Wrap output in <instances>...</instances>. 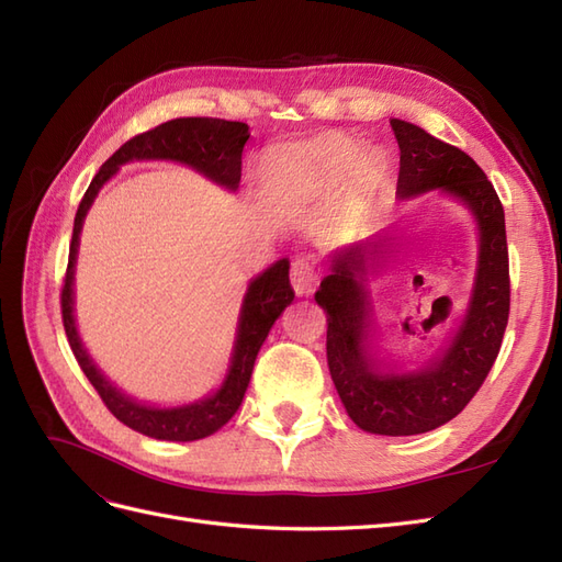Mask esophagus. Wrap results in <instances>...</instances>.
Segmentation results:
<instances>
[{"label":"esophagus","mask_w":562,"mask_h":562,"mask_svg":"<svg viewBox=\"0 0 562 562\" xmlns=\"http://www.w3.org/2000/svg\"><path fill=\"white\" fill-rule=\"evenodd\" d=\"M291 283H293V291L297 295H312L316 291V283H318L316 265L307 258H297L291 267Z\"/></svg>","instance_id":"obj_1"}]
</instances>
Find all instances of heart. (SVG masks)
I'll return each mask as SVG.
<instances>
[{"mask_svg": "<svg viewBox=\"0 0 562 562\" xmlns=\"http://www.w3.org/2000/svg\"><path fill=\"white\" fill-rule=\"evenodd\" d=\"M356 149L345 140H326L288 151L279 159L281 168L310 187H326L351 171Z\"/></svg>", "mask_w": 562, "mask_h": 562, "instance_id": "b5f03b06", "label": "heart"}]
</instances>
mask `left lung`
I'll return each mask as SVG.
<instances>
[{
  "instance_id": "left-lung-1",
  "label": "left lung",
  "mask_w": 562,
  "mask_h": 562,
  "mask_svg": "<svg viewBox=\"0 0 562 562\" xmlns=\"http://www.w3.org/2000/svg\"><path fill=\"white\" fill-rule=\"evenodd\" d=\"M401 149L396 194L448 192L473 213L481 248L473 295L462 328L438 361L415 372H384L368 351V295L363 274L380 258L382 239L337 252L316 291L328 316V368L356 427L380 436L431 431L464 411L495 363L512 307L504 209L495 187L467 151L424 128L391 119Z\"/></svg>"
}]
</instances>
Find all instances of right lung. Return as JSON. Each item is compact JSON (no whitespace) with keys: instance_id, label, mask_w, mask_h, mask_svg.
<instances>
[{"instance_id":"right-lung-1","label":"right lung","mask_w":562,"mask_h":562,"mask_svg":"<svg viewBox=\"0 0 562 562\" xmlns=\"http://www.w3.org/2000/svg\"><path fill=\"white\" fill-rule=\"evenodd\" d=\"M248 138V124L241 122H225V119L213 116L171 119V122L135 135V138L119 147L114 155L100 166V171L91 180L89 190L83 194L75 215L70 258H67V271L60 291V312L67 342H70L79 368L98 391V396L103 398L108 411L133 431L145 434L149 438L182 440V443L184 440L206 438L220 427H225L234 417V413L239 411L252 375L255 359H258V351L267 339V333L295 297L291 279H288V267L291 265L283 258L250 281L239 316V330H236L227 380L213 396L180 407L143 405L128 398L108 382V378L91 361L87 349H83L75 326L72 281L83 217H87L100 187L119 171V166L138 159H173L196 168L199 173L227 187V190H236L241 182V155Z\"/></svg>"}]
</instances>
